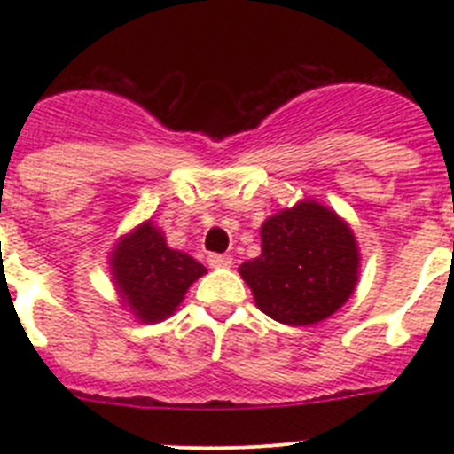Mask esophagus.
<instances>
[{
  "label": "esophagus",
  "mask_w": 454,
  "mask_h": 454,
  "mask_svg": "<svg viewBox=\"0 0 454 454\" xmlns=\"http://www.w3.org/2000/svg\"><path fill=\"white\" fill-rule=\"evenodd\" d=\"M210 268H231L232 256L231 254H208Z\"/></svg>",
  "instance_id": "esophagus-1"
}]
</instances>
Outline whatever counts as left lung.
<instances>
[{
	"mask_svg": "<svg viewBox=\"0 0 454 454\" xmlns=\"http://www.w3.org/2000/svg\"><path fill=\"white\" fill-rule=\"evenodd\" d=\"M360 253L354 231L314 200L283 208L261 226V254L239 265L256 308L283 325L329 318L356 290Z\"/></svg>",
	"mask_w": 454,
	"mask_h": 454,
	"instance_id": "8db88e82",
	"label": "left lung"
}]
</instances>
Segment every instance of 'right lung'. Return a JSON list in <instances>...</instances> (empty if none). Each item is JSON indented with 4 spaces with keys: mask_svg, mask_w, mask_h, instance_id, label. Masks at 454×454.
I'll list each match as a JSON object with an SVG mask.
<instances>
[{
    "mask_svg": "<svg viewBox=\"0 0 454 454\" xmlns=\"http://www.w3.org/2000/svg\"><path fill=\"white\" fill-rule=\"evenodd\" d=\"M109 268L122 305L140 323L168 318L184 301L186 290L206 274L193 256L168 248L151 219L114 246Z\"/></svg>",
    "mask_w": 454,
    "mask_h": 454,
    "instance_id": "right-lung-1",
    "label": "right lung"
}]
</instances>
